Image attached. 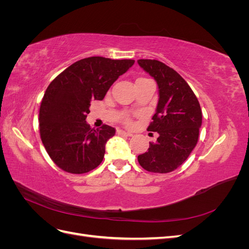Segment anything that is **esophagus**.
<instances>
[{
	"label": "esophagus",
	"mask_w": 249,
	"mask_h": 249,
	"mask_svg": "<svg viewBox=\"0 0 249 249\" xmlns=\"http://www.w3.org/2000/svg\"><path fill=\"white\" fill-rule=\"evenodd\" d=\"M117 134H118V135H122V136H126V137H132V136H133L132 133L125 132V131H123V130H118V131H117Z\"/></svg>",
	"instance_id": "esophagus-1"
}]
</instances>
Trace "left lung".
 <instances>
[{"label":"left lung","instance_id":"8db88e82","mask_svg":"<svg viewBox=\"0 0 249 249\" xmlns=\"http://www.w3.org/2000/svg\"><path fill=\"white\" fill-rule=\"evenodd\" d=\"M138 64L159 88L156 113L147 127L159 137L149 142L148 150L138 156V162L149 172H171L196 145L202 119L200 105L188 83L171 67L150 59H139Z\"/></svg>","mask_w":249,"mask_h":249}]
</instances>
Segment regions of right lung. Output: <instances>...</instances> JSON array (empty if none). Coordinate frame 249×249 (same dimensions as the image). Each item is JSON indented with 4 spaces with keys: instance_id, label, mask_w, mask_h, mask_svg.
<instances>
[{
    "instance_id": "obj_1",
    "label": "right lung",
    "mask_w": 249,
    "mask_h": 249,
    "mask_svg": "<svg viewBox=\"0 0 249 249\" xmlns=\"http://www.w3.org/2000/svg\"><path fill=\"white\" fill-rule=\"evenodd\" d=\"M135 60L89 57L79 60L51 82L39 110L40 137L51 159L62 170L81 175L102 163L115 129L86 123L90 102L102 101Z\"/></svg>"
}]
</instances>
